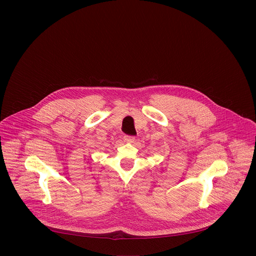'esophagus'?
Here are the masks:
<instances>
[{
    "mask_svg": "<svg viewBox=\"0 0 256 256\" xmlns=\"http://www.w3.org/2000/svg\"><path fill=\"white\" fill-rule=\"evenodd\" d=\"M124 142H132L134 140V136H124Z\"/></svg>",
    "mask_w": 256,
    "mask_h": 256,
    "instance_id": "esophagus-1",
    "label": "esophagus"
}]
</instances>
